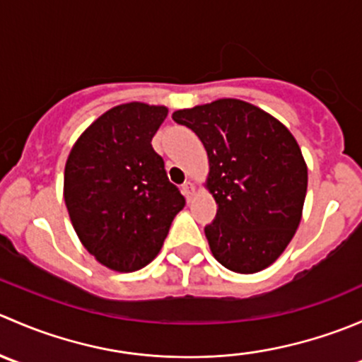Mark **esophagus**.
I'll return each mask as SVG.
<instances>
[{"label":"esophagus","mask_w":362,"mask_h":362,"mask_svg":"<svg viewBox=\"0 0 362 362\" xmlns=\"http://www.w3.org/2000/svg\"><path fill=\"white\" fill-rule=\"evenodd\" d=\"M182 192H184V196L187 198V202H189V199L192 198V194L196 192V185L192 184V182H185V184L182 185Z\"/></svg>","instance_id":"esophagus-1"}]
</instances>
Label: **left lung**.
<instances>
[{
	"instance_id": "1",
	"label": "left lung",
	"mask_w": 362,
	"mask_h": 362,
	"mask_svg": "<svg viewBox=\"0 0 362 362\" xmlns=\"http://www.w3.org/2000/svg\"><path fill=\"white\" fill-rule=\"evenodd\" d=\"M206 148V189L217 215L204 228L214 257L236 273L268 268L301 222L308 170L280 120L233 98L173 112Z\"/></svg>"
}]
</instances>
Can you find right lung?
I'll use <instances>...</instances> for the list:
<instances>
[{
	"label": "right lung",
	"mask_w": 362,
	"mask_h": 362,
	"mask_svg": "<svg viewBox=\"0 0 362 362\" xmlns=\"http://www.w3.org/2000/svg\"><path fill=\"white\" fill-rule=\"evenodd\" d=\"M166 115V107L140 101L117 105L80 134L68 156L69 221L87 252L113 272L147 266L185 204L151 144Z\"/></svg>",
	"instance_id": "right-lung-1"
}]
</instances>
